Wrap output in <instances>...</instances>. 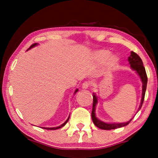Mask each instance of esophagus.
<instances>
[{"label":"esophagus","instance_id":"obj_1","mask_svg":"<svg viewBox=\"0 0 158 158\" xmlns=\"http://www.w3.org/2000/svg\"><path fill=\"white\" fill-rule=\"evenodd\" d=\"M90 86V83L89 81H85L82 84V89H87Z\"/></svg>","mask_w":158,"mask_h":158}]
</instances>
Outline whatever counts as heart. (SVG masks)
<instances>
[{"instance_id": "1", "label": "heart", "mask_w": 158, "mask_h": 158, "mask_svg": "<svg viewBox=\"0 0 158 158\" xmlns=\"http://www.w3.org/2000/svg\"><path fill=\"white\" fill-rule=\"evenodd\" d=\"M110 56V52L106 49H101L96 52L94 54V57L98 63H102L107 59ZM118 63V59L116 56H113L109 58L108 60V66L109 68H113Z\"/></svg>"}]
</instances>
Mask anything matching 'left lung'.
Returning a JSON list of instances; mask_svg holds the SVG:
<instances>
[{
  "label": "left lung",
  "instance_id": "1",
  "mask_svg": "<svg viewBox=\"0 0 158 158\" xmlns=\"http://www.w3.org/2000/svg\"><path fill=\"white\" fill-rule=\"evenodd\" d=\"M128 60H129L131 68L137 72L139 75L140 78L141 79V81L143 83L142 85V98L141 100V105L139 107V110L141 108L142 105L143 103L144 97H145V93L146 90V85H147V81H148V78H147V74L146 73V69L143 65V62L141 60V58L135 52H131L130 56L128 58ZM93 109H92V113H91V117L93 123L95 124V126H97L98 128L102 130H114L116 129V128L122 127L124 126H126L130 123V121H132V118L127 123H106L102 121L98 120L95 116V106L97 105L98 102V99L96 98L95 95H93Z\"/></svg>",
  "mask_w": 158,
  "mask_h": 158
}]
</instances>
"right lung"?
I'll use <instances>...</instances> for the list:
<instances>
[{"label": "right lung", "instance_id": "right-lung-1", "mask_svg": "<svg viewBox=\"0 0 158 158\" xmlns=\"http://www.w3.org/2000/svg\"><path fill=\"white\" fill-rule=\"evenodd\" d=\"M37 44V43H34V44H33L31 45V46L28 48V49H30L31 48H32V47H35V46H36V45ZM78 91V89H77L76 90V91H75V93ZM69 116L68 117V118L67 119V121L64 123L63 124H62L61 125H60V126H58V127H41V128H43V129H45V130H57V129H59V128H61L62 127H63L64 125H65L67 123H68V120H69Z\"/></svg>", "mask_w": 158, "mask_h": 158}]
</instances>
